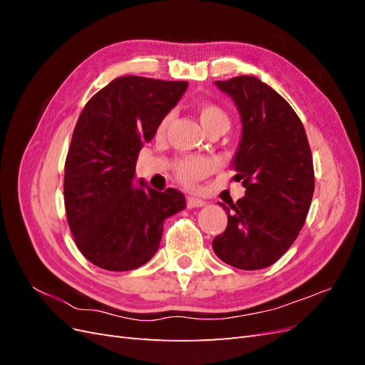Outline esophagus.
<instances>
[{"instance_id":"34e87169","label":"esophagus","mask_w":365,"mask_h":365,"mask_svg":"<svg viewBox=\"0 0 365 365\" xmlns=\"http://www.w3.org/2000/svg\"><path fill=\"white\" fill-rule=\"evenodd\" d=\"M202 205H205V201L200 200V197H195V196L187 197V207H189V208H197V207H202Z\"/></svg>"}]
</instances>
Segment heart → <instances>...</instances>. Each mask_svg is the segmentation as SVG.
<instances>
[{"mask_svg": "<svg viewBox=\"0 0 365 365\" xmlns=\"http://www.w3.org/2000/svg\"><path fill=\"white\" fill-rule=\"evenodd\" d=\"M196 114L201 121L202 128L208 132V134H212V132H220V134H224V132L228 130L230 128V123H231L230 115L225 109L217 103L200 102L196 105ZM172 118L173 115L169 113L160 120V123L157 126L158 135L164 134L165 129L169 128ZM173 170H175L176 178H178L182 184L193 185L208 173L210 164L202 158L184 157V158L176 160Z\"/></svg>", "mask_w": 365, "mask_h": 365, "instance_id": "obj_1", "label": "heart"}]
</instances>
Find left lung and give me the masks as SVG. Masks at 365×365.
<instances>
[{
	"label": "left lung",
	"mask_w": 365,
	"mask_h": 365,
	"mask_svg": "<svg viewBox=\"0 0 365 365\" xmlns=\"http://www.w3.org/2000/svg\"><path fill=\"white\" fill-rule=\"evenodd\" d=\"M236 103L242 138L231 163L245 196L222 205L228 224L216 256L237 269H263L291 248L311 207L315 176L306 130L291 105L254 76L215 82Z\"/></svg>",
	"instance_id": "left-lung-1"
}]
</instances>
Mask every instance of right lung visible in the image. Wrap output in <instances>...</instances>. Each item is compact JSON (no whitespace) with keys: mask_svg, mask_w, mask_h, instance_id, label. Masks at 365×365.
Returning a JSON list of instances; mask_svg holds the SVG:
<instances>
[{"mask_svg":"<svg viewBox=\"0 0 365 365\" xmlns=\"http://www.w3.org/2000/svg\"><path fill=\"white\" fill-rule=\"evenodd\" d=\"M187 82L123 76L96 93L77 120L65 160L63 201L79 251L106 271H130L158 251L164 219L185 197L132 185L143 143L187 90Z\"/></svg>","mask_w":365,"mask_h":365,"instance_id":"right-lung-1","label":"right lung"}]
</instances>
